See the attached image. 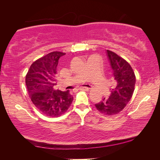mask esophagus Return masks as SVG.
I'll return each instance as SVG.
<instances>
[{"label": "esophagus", "instance_id": "1", "mask_svg": "<svg viewBox=\"0 0 160 160\" xmlns=\"http://www.w3.org/2000/svg\"><path fill=\"white\" fill-rule=\"evenodd\" d=\"M79 89H80V90L88 91L90 89V88H88V87H82V88H80Z\"/></svg>", "mask_w": 160, "mask_h": 160}]
</instances>
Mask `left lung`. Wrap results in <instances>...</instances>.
Masks as SVG:
<instances>
[{"mask_svg":"<svg viewBox=\"0 0 160 160\" xmlns=\"http://www.w3.org/2000/svg\"><path fill=\"white\" fill-rule=\"evenodd\" d=\"M113 71L115 86L109 97L95 104L97 109L105 115H115L121 112L131 100L135 85V75L128 62L113 51L107 50Z\"/></svg>","mask_w":160,"mask_h":160,"instance_id":"obj_1","label":"left lung"}]
</instances>
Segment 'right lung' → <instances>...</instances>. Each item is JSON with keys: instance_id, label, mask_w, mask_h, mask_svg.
I'll return each mask as SVG.
<instances>
[{"instance_id": "obj_1", "label": "right lung", "mask_w": 160, "mask_h": 160, "mask_svg": "<svg viewBox=\"0 0 160 160\" xmlns=\"http://www.w3.org/2000/svg\"><path fill=\"white\" fill-rule=\"evenodd\" d=\"M65 53L53 51L34 61L26 75L25 82L29 97L43 114L58 117L66 112L73 97L69 90H55L58 60Z\"/></svg>"}]
</instances>
